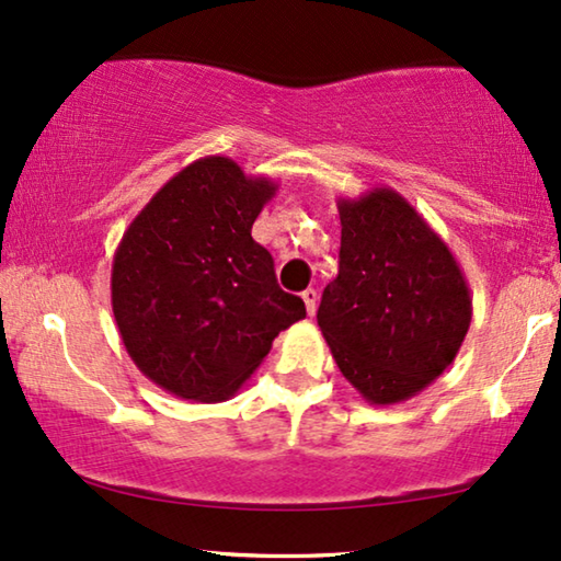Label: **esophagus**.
Instances as JSON below:
<instances>
[{
	"mask_svg": "<svg viewBox=\"0 0 561 561\" xmlns=\"http://www.w3.org/2000/svg\"><path fill=\"white\" fill-rule=\"evenodd\" d=\"M301 298H304V304H306V311H309V317H313V313H317V301H319V294L313 288H306L304 294H301Z\"/></svg>",
	"mask_w": 561,
	"mask_h": 561,
	"instance_id": "obj_1",
	"label": "esophagus"
}]
</instances>
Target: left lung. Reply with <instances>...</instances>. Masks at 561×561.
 Segmentation results:
<instances>
[{
	"instance_id": "1",
	"label": "left lung",
	"mask_w": 561,
	"mask_h": 561,
	"mask_svg": "<svg viewBox=\"0 0 561 561\" xmlns=\"http://www.w3.org/2000/svg\"><path fill=\"white\" fill-rule=\"evenodd\" d=\"M340 273L319 329L370 405L409 401L455 363L472 321L465 273L447 242L390 186L336 202Z\"/></svg>"
}]
</instances>
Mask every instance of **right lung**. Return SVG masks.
Segmentation results:
<instances>
[{"label":"right lung","mask_w":561,"mask_h":561,"mask_svg":"<svg viewBox=\"0 0 561 561\" xmlns=\"http://www.w3.org/2000/svg\"><path fill=\"white\" fill-rule=\"evenodd\" d=\"M278 191L232 158L206 156L163 183L112 260V311L127 355L175 398H232L283 329L306 317L252 240Z\"/></svg>","instance_id":"add662e5"}]
</instances>
